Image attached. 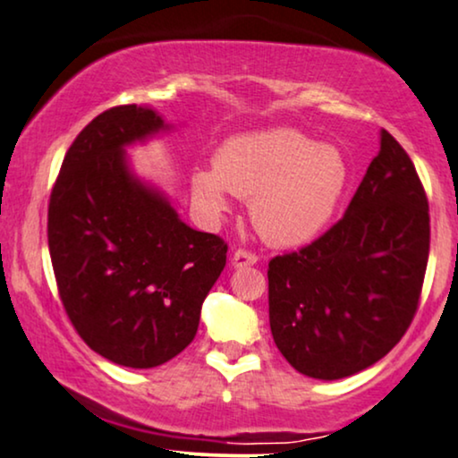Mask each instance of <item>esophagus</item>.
Segmentation results:
<instances>
[{"instance_id":"34e87169","label":"esophagus","mask_w":458,"mask_h":458,"mask_svg":"<svg viewBox=\"0 0 458 458\" xmlns=\"http://www.w3.org/2000/svg\"><path fill=\"white\" fill-rule=\"evenodd\" d=\"M257 263H259V257L250 250H235L233 257H231V265L233 267H250Z\"/></svg>"}]
</instances>
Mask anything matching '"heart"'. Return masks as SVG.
Returning a JSON list of instances; mask_svg holds the SVG:
<instances>
[{
  "mask_svg": "<svg viewBox=\"0 0 458 458\" xmlns=\"http://www.w3.org/2000/svg\"><path fill=\"white\" fill-rule=\"evenodd\" d=\"M349 185V164L335 145H318L294 128L231 136L218 147L215 170H198L191 191L210 212L227 193L250 199L257 233L271 246H302L319 235Z\"/></svg>",
  "mask_w": 458,
  "mask_h": 458,
  "instance_id": "heart-1",
  "label": "heart"
}]
</instances>
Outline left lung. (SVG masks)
<instances>
[{
	"label": "left lung",
	"instance_id": "left-lung-1",
	"mask_svg": "<svg viewBox=\"0 0 458 458\" xmlns=\"http://www.w3.org/2000/svg\"><path fill=\"white\" fill-rule=\"evenodd\" d=\"M429 259V204L387 130L345 216L269 260L271 335L288 364L322 381L377 364L417 313Z\"/></svg>",
	"mask_w": 458,
	"mask_h": 458
}]
</instances>
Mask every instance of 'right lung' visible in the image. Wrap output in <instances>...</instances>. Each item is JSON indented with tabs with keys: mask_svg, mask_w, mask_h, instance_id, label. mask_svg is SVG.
I'll list each match as a JSON object with an SVG mask.
<instances>
[{
	"mask_svg": "<svg viewBox=\"0 0 458 458\" xmlns=\"http://www.w3.org/2000/svg\"><path fill=\"white\" fill-rule=\"evenodd\" d=\"M151 106L94 117L63 159L47 206V246L64 311L92 352L156 368L193 341L227 243L178 218L130 168L126 147L168 130Z\"/></svg>",
	"mask_w": 458,
	"mask_h": 458,
	"instance_id": "right-lung-1",
	"label": "right lung"
}]
</instances>
